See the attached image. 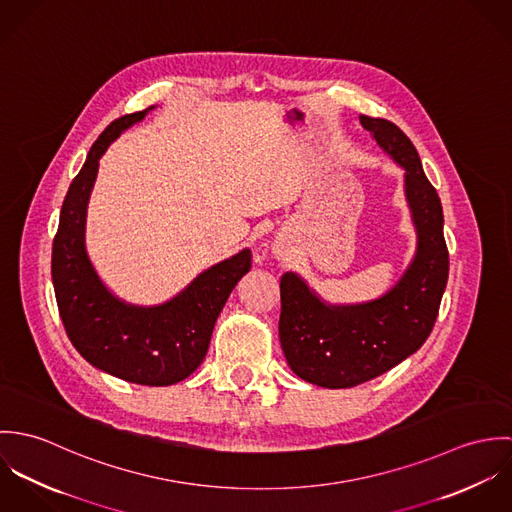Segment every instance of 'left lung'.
Listing matches in <instances>:
<instances>
[{
  "instance_id": "obj_1",
  "label": "left lung",
  "mask_w": 512,
  "mask_h": 512,
  "mask_svg": "<svg viewBox=\"0 0 512 512\" xmlns=\"http://www.w3.org/2000/svg\"><path fill=\"white\" fill-rule=\"evenodd\" d=\"M363 128L404 169L416 252L402 278L378 299L333 305L295 272L280 280V343L293 372L323 388H351L414 355L430 337L449 274L443 211L420 155L392 122L361 116Z\"/></svg>"
}]
</instances>
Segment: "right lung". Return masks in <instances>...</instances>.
Listing matches in <instances>:
<instances>
[{
    "label": "right lung",
    "instance_id": "add662e5",
    "mask_svg": "<svg viewBox=\"0 0 512 512\" xmlns=\"http://www.w3.org/2000/svg\"><path fill=\"white\" fill-rule=\"evenodd\" d=\"M155 106L114 120L90 147L65 197L53 240L51 274L59 313L74 349L102 372L169 386L203 363L217 317L234 286L252 266L248 248L201 272L183 292L159 305H132L100 280L86 252V213L98 161L130 126Z\"/></svg>",
    "mask_w": 512,
    "mask_h": 512
}]
</instances>
